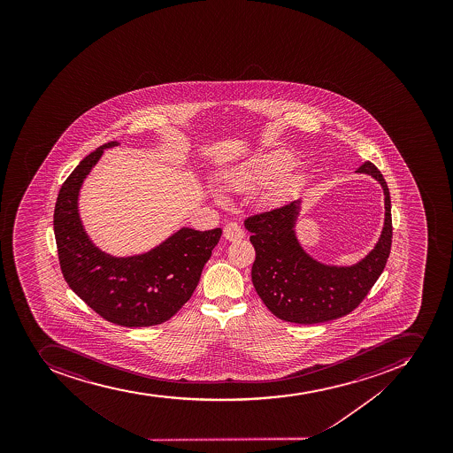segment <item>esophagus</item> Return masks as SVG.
<instances>
[{
  "mask_svg": "<svg viewBox=\"0 0 453 453\" xmlns=\"http://www.w3.org/2000/svg\"><path fill=\"white\" fill-rule=\"evenodd\" d=\"M223 232H225L226 239L230 242L242 241L244 237L243 228L236 223H228L225 226Z\"/></svg>",
  "mask_w": 453,
  "mask_h": 453,
  "instance_id": "obj_1",
  "label": "esophagus"
}]
</instances>
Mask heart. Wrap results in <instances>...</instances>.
Wrapping results in <instances>:
<instances>
[{"instance_id": "heart-1", "label": "heart", "mask_w": 453, "mask_h": 453, "mask_svg": "<svg viewBox=\"0 0 453 453\" xmlns=\"http://www.w3.org/2000/svg\"><path fill=\"white\" fill-rule=\"evenodd\" d=\"M296 159L285 150H273L248 160L246 164L233 169L226 176V185L233 191H249L273 184L266 198L269 201H280L291 194L296 185V178L285 176L294 168Z\"/></svg>"}]
</instances>
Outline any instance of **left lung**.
Listing matches in <instances>:
<instances>
[{
	"instance_id": "8db88e82",
	"label": "left lung",
	"mask_w": 453,
	"mask_h": 453,
	"mask_svg": "<svg viewBox=\"0 0 453 453\" xmlns=\"http://www.w3.org/2000/svg\"><path fill=\"white\" fill-rule=\"evenodd\" d=\"M380 182L384 189L385 219L375 248L350 266L321 264L305 252L296 239L300 200L259 212L244 220L252 233L257 257L252 282L260 300L273 316L296 325L336 320L357 309L384 271L393 242L388 185L375 165L357 169Z\"/></svg>"
}]
</instances>
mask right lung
Here are the masks:
<instances>
[{
  "mask_svg": "<svg viewBox=\"0 0 453 453\" xmlns=\"http://www.w3.org/2000/svg\"><path fill=\"white\" fill-rule=\"evenodd\" d=\"M109 142L81 160L58 194L53 230L60 269L81 300L96 314L125 327H149L169 320L193 296L221 228L182 227L149 252L116 257L96 248L78 210L80 189Z\"/></svg>",
  "mask_w": 453,
  "mask_h": 453,
  "instance_id": "1",
  "label": "right lung"
}]
</instances>
